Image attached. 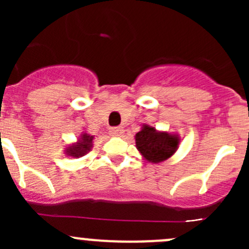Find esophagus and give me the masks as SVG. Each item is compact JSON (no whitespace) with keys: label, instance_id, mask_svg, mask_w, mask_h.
Wrapping results in <instances>:
<instances>
[{"label":"esophagus","instance_id":"esophagus-1","mask_svg":"<svg viewBox=\"0 0 249 249\" xmlns=\"http://www.w3.org/2000/svg\"><path fill=\"white\" fill-rule=\"evenodd\" d=\"M109 132H110V135H112V136L120 137L123 134H124V129H123V127H112Z\"/></svg>","mask_w":249,"mask_h":249}]
</instances>
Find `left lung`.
Segmentation results:
<instances>
[{"mask_svg":"<svg viewBox=\"0 0 249 249\" xmlns=\"http://www.w3.org/2000/svg\"><path fill=\"white\" fill-rule=\"evenodd\" d=\"M136 148L143 159L158 164L171 158L179 147V136L166 131H158L153 126L143 124L135 136Z\"/></svg>","mask_w":249,"mask_h":249,"instance_id":"left-lung-1","label":"left lung"}]
</instances>
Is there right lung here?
<instances>
[{
    "instance_id": "right-lung-1",
    "label": "right lung",
    "mask_w": 249,
    "mask_h": 249,
    "mask_svg": "<svg viewBox=\"0 0 249 249\" xmlns=\"http://www.w3.org/2000/svg\"><path fill=\"white\" fill-rule=\"evenodd\" d=\"M92 140H94V136L87 134V132H83L80 135V137L78 141L73 144L69 145L66 148V155L72 158H80L83 155H85L87 153H89L92 148Z\"/></svg>"
}]
</instances>
